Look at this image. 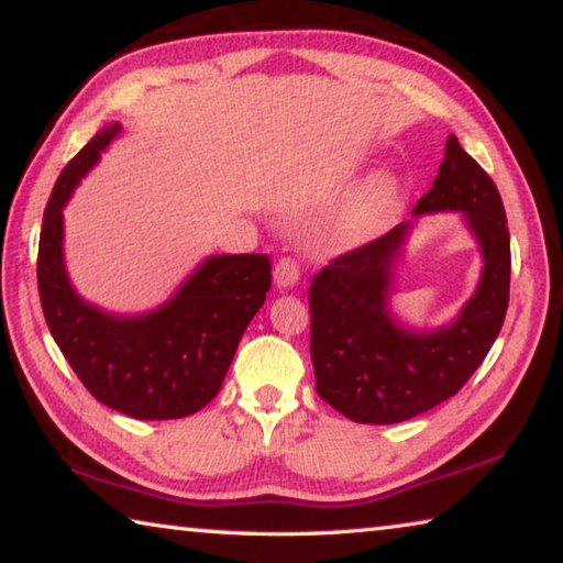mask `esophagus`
<instances>
[{"label": "esophagus", "instance_id": "34e87169", "mask_svg": "<svg viewBox=\"0 0 563 563\" xmlns=\"http://www.w3.org/2000/svg\"><path fill=\"white\" fill-rule=\"evenodd\" d=\"M273 280H275V288H278V290L295 288V285H298V280H300L298 263H295L292 258H280L278 263H275Z\"/></svg>", "mask_w": 563, "mask_h": 563}]
</instances>
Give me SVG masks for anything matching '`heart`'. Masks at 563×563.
Wrapping results in <instances>:
<instances>
[{"label": "heart", "mask_w": 563, "mask_h": 563, "mask_svg": "<svg viewBox=\"0 0 563 563\" xmlns=\"http://www.w3.org/2000/svg\"><path fill=\"white\" fill-rule=\"evenodd\" d=\"M397 203V180L377 176L362 186L355 198L342 211L335 225V241L340 245H360L377 233Z\"/></svg>", "instance_id": "1"}]
</instances>
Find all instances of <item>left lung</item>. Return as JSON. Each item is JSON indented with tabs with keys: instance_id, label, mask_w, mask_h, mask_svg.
Here are the masks:
<instances>
[{
	"instance_id": "left-lung-1",
	"label": "left lung",
	"mask_w": 563,
	"mask_h": 563,
	"mask_svg": "<svg viewBox=\"0 0 563 563\" xmlns=\"http://www.w3.org/2000/svg\"><path fill=\"white\" fill-rule=\"evenodd\" d=\"M462 212L483 253L473 298L440 329H412L391 310L396 271L419 217ZM511 251L501 196L452 133L412 218L340 255L310 288L316 389L362 424H397L460 393L497 340L509 305Z\"/></svg>"
}]
</instances>
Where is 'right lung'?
I'll use <instances>...</instances> for the list:
<instances>
[{"label": "right lung", "mask_w": 563, "mask_h": 563, "mask_svg": "<svg viewBox=\"0 0 563 563\" xmlns=\"http://www.w3.org/2000/svg\"><path fill=\"white\" fill-rule=\"evenodd\" d=\"M119 133V121L103 126L66 164L46 203L36 261L44 318L101 405L133 419L188 417L221 389L238 342L271 290V261L261 253L208 255L166 302L136 316L81 298L66 273L64 208Z\"/></svg>", "instance_id": "obj_1"}]
</instances>
